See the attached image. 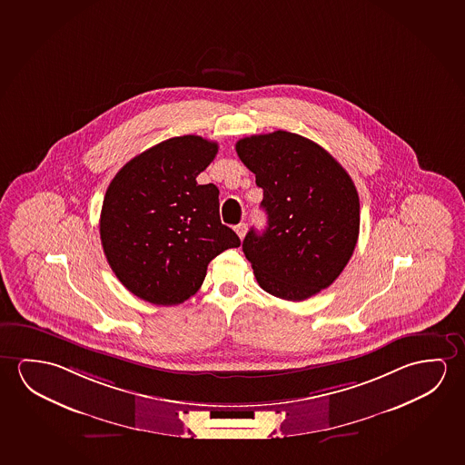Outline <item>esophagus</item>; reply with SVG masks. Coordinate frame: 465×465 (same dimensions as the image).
<instances>
[{
  "label": "esophagus",
  "instance_id": "34e87169",
  "mask_svg": "<svg viewBox=\"0 0 465 465\" xmlns=\"http://www.w3.org/2000/svg\"><path fill=\"white\" fill-rule=\"evenodd\" d=\"M246 230H248L246 223H238V225H235L236 235L240 236V240H243L244 235H246Z\"/></svg>",
  "mask_w": 465,
  "mask_h": 465
}]
</instances>
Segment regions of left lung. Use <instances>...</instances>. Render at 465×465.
Here are the masks:
<instances>
[{
  "label": "left lung",
  "mask_w": 465,
  "mask_h": 465,
  "mask_svg": "<svg viewBox=\"0 0 465 465\" xmlns=\"http://www.w3.org/2000/svg\"><path fill=\"white\" fill-rule=\"evenodd\" d=\"M236 153L264 192L267 227L243 240L254 277L277 298L308 300L338 279L358 243L354 182L322 146L285 130L242 138Z\"/></svg>",
  "instance_id": "left-lung-1"
}]
</instances>
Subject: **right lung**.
Wrapping results in <instances>:
<instances>
[{
  "instance_id": "right-lung-1",
  "label": "right lung",
  "mask_w": 465,
  "mask_h": 465,
  "mask_svg": "<svg viewBox=\"0 0 465 465\" xmlns=\"http://www.w3.org/2000/svg\"><path fill=\"white\" fill-rule=\"evenodd\" d=\"M219 146L198 135L173 136L134 157L109 183L100 235L122 285L157 306L192 298L207 264L242 242L219 215V190L196 177Z\"/></svg>"
}]
</instances>
